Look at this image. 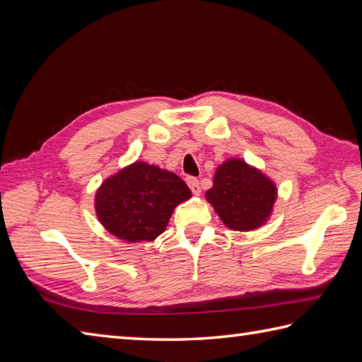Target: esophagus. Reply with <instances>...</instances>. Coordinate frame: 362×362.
<instances>
[{
	"mask_svg": "<svg viewBox=\"0 0 362 362\" xmlns=\"http://www.w3.org/2000/svg\"><path fill=\"white\" fill-rule=\"evenodd\" d=\"M187 183H188L189 189L193 191V194H201V183H199V180L196 179V177H188Z\"/></svg>",
	"mask_w": 362,
	"mask_h": 362,
	"instance_id": "1",
	"label": "esophagus"
}]
</instances>
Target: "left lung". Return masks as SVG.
Masks as SVG:
<instances>
[{
  "mask_svg": "<svg viewBox=\"0 0 362 362\" xmlns=\"http://www.w3.org/2000/svg\"><path fill=\"white\" fill-rule=\"evenodd\" d=\"M205 197L228 228L249 232L264 226L271 218L276 187L244 160L228 158L218 166L213 187Z\"/></svg>",
  "mask_w": 362,
  "mask_h": 362,
  "instance_id": "obj_1",
  "label": "left lung"
}]
</instances>
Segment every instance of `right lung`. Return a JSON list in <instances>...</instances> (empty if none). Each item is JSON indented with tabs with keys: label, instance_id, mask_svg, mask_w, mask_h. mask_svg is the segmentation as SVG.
Returning <instances> with one entry per match:
<instances>
[{
	"label": "right lung",
	"instance_id": "add662e5",
	"mask_svg": "<svg viewBox=\"0 0 362 362\" xmlns=\"http://www.w3.org/2000/svg\"><path fill=\"white\" fill-rule=\"evenodd\" d=\"M191 189L179 175L135 161L110 175L98 188L99 222L122 241H153L166 230L174 209L188 201Z\"/></svg>",
	"mask_w": 362,
	"mask_h": 362
}]
</instances>
